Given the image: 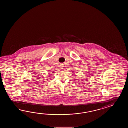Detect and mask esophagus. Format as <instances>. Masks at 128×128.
Returning a JSON list of instances; mask_svg holds the SVG:
<instances>
[{
	"instance_id": "1",
	"label": "esophagus",
	"mask_w": 128,
	"mask_h": 128,
	"mask_svg": "<svg viewBox=\"0 0 128 128\" xmlns=\"http://www.w3.org/2000/svg\"><path fill=\"white\" fill-rule=\"evenodd\" d=\"M62 67H63V66H62Z\"/></svg>"
}]
</instances>
